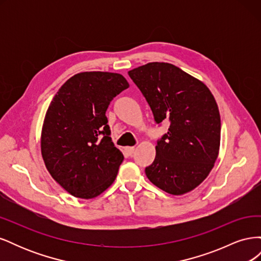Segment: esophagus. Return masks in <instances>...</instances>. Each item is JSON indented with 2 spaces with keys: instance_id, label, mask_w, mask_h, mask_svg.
<instances>
[{
  "instance_id": "esophagus-1",
  "label": "esophagus",
  "mask_w": 261,
  "mask_h": 261,
  "mask_svg": "<svg viewBox=\"0 0 261 261\" xmlns=\"http://www.w3.org/2000/svg\"><path fill=\"white\" fill-rule=\"evenodd\" d=\"M125 153L127 154V155H132L133 154V152H134V150H135V147H125Z\"/></svg>"
}]
</instances>
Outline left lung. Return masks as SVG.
Returning a JSON list of instances; mask_svg holds the SVG:
<instances>
[{"instance_id": "8db88e82", "label": "left lung", "mask_w": 261, "mask_h": 261, "mask_svg": "<svg viewBox=\"0 0 261 261\" xmlns=\"http://www.w3.org/2000/svg\"><path fill=\"white\" fill-rule=\"evenodd\" d=\"M151 108L154 121H170L146 168L153 185L171 195L193 191L219 155L221 118L215 97L201 81L170 63L152 62L128 72Z\"/></svg>"}]
</instances>
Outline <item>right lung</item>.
<instances>
[{
    "label": "right lung",
    "instance_id": "obj_1",
    "mask_svg": "<svg viewBox=\"0 0 261 261\" xmlns=\"http://www.w3.org/2000/svg\"><path fill=\"white\" fill-rule=\"evenodd\" d=\"M129 84L117 73L83 72L66 81L45 113L41 154L51 176L77 198L112 185L124 160L110 137L106 112Z\"/></svg>",
    "mask_w": 261,
    "mask_h": 261
}]
</instances>
